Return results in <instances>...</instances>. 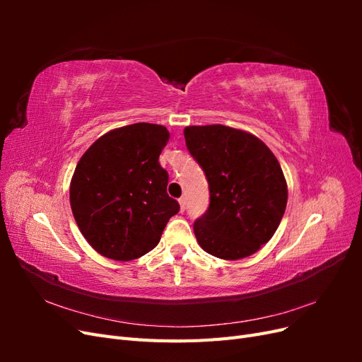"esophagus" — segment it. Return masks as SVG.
Wrapping results in <instances>:
<instances>
[{
    "label": "esophagus",
    "mask_w": 362,
    "mask_h": 362,
    "mask_svg": "<svg viewBox=\"0 0 362 362\" xmlns=\"http://www.w3.org/2000/svg\"><path fill=\"white\" fill-rule=\"evenodd\" d=\"M178 202H180V206H181V211H184L185 210V205H187V199H185L184 196H182V198L178 199Z\"/></svg>",
    "instance_id": "1"
}]
</instances>
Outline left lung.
I'll use <instances>...</instances> for the list:
<instances>
[{
	"label": "left lung",
	"mask_w": 362,
	"mask_h": 362,
	"mask_svg": "<svg viewBox=\"0 0 362 362\" xmlns=\"http://www.w3.org/2000/svg\"><path fill=\"white\" fill-rule=\"evenodd\" d=\"M184 137L210 187V206L193 225L199 246L231 261L255 254L276 233L287 206L279 161L243 129L193 125L184 128Z\"/></svg>",
	"instance_id": "8db88e82"
}]
</instances>
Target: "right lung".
Returning <instances> with one entry per match:
<instances>
[{"instance_id":"right-lung-1","label":"right lung","mask_w":362,"mask_h":362,"mask_svg":"<svg viewBox=\"0 0 362 362\" xmlns=\"http://www.w3.org/2000/svg\"><path fill=\"white\" fill-rule=\"evenodd\" d=\"M168 140V128L157 124L115 128L76 164L69 187L72 214L98 254L116 261L148 254L180 211L158 163Z\"/></svg>"}]
</instances>
